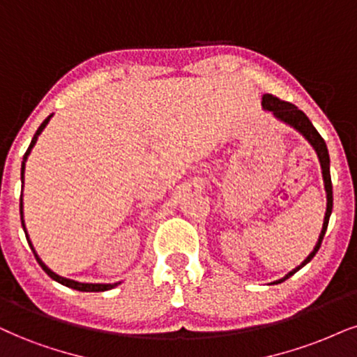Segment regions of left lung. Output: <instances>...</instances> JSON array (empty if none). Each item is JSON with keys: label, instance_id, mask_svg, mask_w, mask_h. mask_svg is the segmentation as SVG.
<instances>
[{"label": "left lung", "instance_id": "1", "mask_svg": "<svg viewBox=\"0 0 357 357\" xmlns=\"http://www.w3.org/2000/svg\"><path fill=\"white\" fill-rule=\"evenodd\" d=\"M261 104H263V107L266 109V111H271L276 117L280 119V121H283V122H286V124L293 126L294 129L300 130L301 134L305 135L307 140H310V144L313 145L314 151L318 152V157H319V162H321V169H323L324 187H326V193H328V208H326V215H324L323 230H321L318 245L314 246V250L310 253V257H307L300 266H296L293 271H289L288 275L284 276V278L275 281V284H278V283H281V281L288 280L289 276L294 275V273L300 270V268L305 266L307 261H311V259H313V257L316 255V252L319 250L321 241H323L324 233H326L329 217H331V212H333V183H331V174H329V153H328L326 142H324V139L321 137L319 132L314 129V126L311 124V121L306 117V114L300 111V109H298L294 104L288 102V100H281L280 98H276V96H273V94L263 96Z\"/></svg>", "mask_w": 357, "mask_h": 357}]
</instances>
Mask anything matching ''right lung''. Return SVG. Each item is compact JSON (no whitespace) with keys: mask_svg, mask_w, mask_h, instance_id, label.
<instances>
[{"mask_svg":"<svg viewBox=\"0 0 357 357\" xmlns=\"http://www.w3.org/2000/svg\"><path fill=\"white\" fill-rule=\"evenodd\" d=\"M50 119H51V116L47 117V119H44V122H43L41 126H39V129L36 130V134H34L33 140H31V144H29L28 151H26V153H24V157H23V165H21V180H23V177H24V162H26V158H28L29 152H31V149H33V147H34V144H36V140H38V135L41 134L44 127H46L47 122H50ZM20 212H21V215H23V199H21V202H20ZM21 225H23V230H24V233H26V240H28V243H29V246H31V250H33V253H34V257H36L38 263H39V265H41L43 270L46 271L47 275H50L52 280L57 281V283H61V284L68 286V288L77 289V291H107V289H112L114 286H117V283H114V284H92V283H79V281L68 280V278H63V276L56 275L54 271H51L50 268H47L46 265H44V263L41 261V259H39V257H38V255H36V252H34L33 245H31V241H29V238H28V231H26V228H24V220H23V217H21Z\"/></svg>","mask_w":357,"mask_h":357,"instance_id":"right-lung-1","label":"right lung"}]
</instances>
